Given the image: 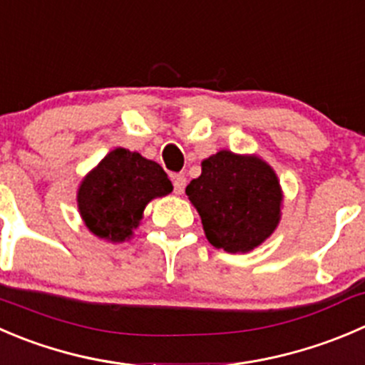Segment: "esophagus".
Returning a JSON list of instances; mask_svg holds the SVG:
<instances>
[{
    "label": "esophagus",
    "instance_id": "esophagus-1",
    "mask_svg": "<svg viewBox=\"0 0 365 365\" xmlns=\"http://www.w3.org/2000/svg\"><path fill=\"white\" fill-rule=\"evenodd\" d=\"M173 185H175V192L176 194H182L183 190H185V185H187V178L185 175H173Z\"/></svg>",
    "mask_w": 365,
    "mask_h": 365
}]
</instances>
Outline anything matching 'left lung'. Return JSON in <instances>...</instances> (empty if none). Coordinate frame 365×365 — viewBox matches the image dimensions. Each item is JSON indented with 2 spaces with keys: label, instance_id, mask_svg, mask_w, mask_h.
<instances>
[{
  "label": "left lung",
  "instance_id": "obj_1",
  "mask_svg": "<svg viewBox=\"0 0 365 365\" xmlns=\"http://www.w3.org/2000/svg\"><path fill=\"white\" fill-rule=\"evenodd\" d=\"M185 194L200 214L208 242L228 253L260 246L282 217L280 180L255 155L222 150L205 158L201 175Z\"/></svg>",
  "mask_w": 365,
  "mask_h": 365
}]
</instances>
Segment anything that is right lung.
<instances>
[{"mask_svg": "<svg viewBox=\"0 0 365 365\" xmlns=\"http://www.w3.org/2000/svg\"><path fill=\"white\" fill-rule=\"evenodd\" d=\"M171 190V180L157 162L115 148L81 180L78 210L94 235L125 242L139 226L146 205Z\"/></svg>", "mask_w": 365, "mask_h": 365, "instance_id": "add662e5", "label": "right lung"}]
</instances>
